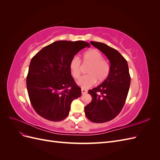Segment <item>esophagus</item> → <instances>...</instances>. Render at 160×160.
<instances>
[{
  "label": "esophagus",
  "instance_id": "esophagus-1",
  "mask_svg": "<svg viewBox=\"0 0 160 160\" xmlns=\"http://www.w3.org/2000/svg\"><path fill=\"white\" fill-rule=\"evenodd\" d=\"M81 93L82 94H85L88 93V90H86L85 89H81Z\"/></svg>",
  "mask_w": 160,
  "mask_h": 160
}]
</instances>
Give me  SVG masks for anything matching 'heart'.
<instances>
[{
  "label": "heart",
  "mask_w": 160,
  "mask_h": 160,
  "mask_svg": "<svg viewBox=\"0 0 160 160\" xmlns=\"http://www.w3.org/2000/svg\"><path fill=\"white\" fill-rule=\"evenodd\" d=\"M84 65H89L87 70L88 75L81 77L77 83L81 88L88 89L93 86L97 81L101 83L106 80L110 72L109 62L103 59V56L98 50L91 49L83 55ZM69 70L72 77L78 79L81 75L82 66L81 60L77 57H73L69 63Z\"/></svg>",
  "instance_id": "1"
}]
</instances>
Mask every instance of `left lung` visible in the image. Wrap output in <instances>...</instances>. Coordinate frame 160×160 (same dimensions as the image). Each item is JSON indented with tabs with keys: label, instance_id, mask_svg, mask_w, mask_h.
I'll list each match as a JSON object with an SVG mask.
<instances>
[{
	"label": "left lung",
	"instance_id": "left-lung-1",
	"mask_svg": "<svg viewBox=\"0 0 160 160\" xmlns=\"http://www.w3.org/2000/svg\"><path fill=\"white\" fill-rule=\"evenodd\" d=\"M90 42L108 57L110 72L102 83L88 91L92 101L85 107V113L91 122L105 123L114 119L123 108L131 77L127 61L117 50L102 42Z\"/></svg>",
	"mask_w": 160,
	"mask_h": 160
}]
</instances>
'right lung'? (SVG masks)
<instances>
[{
	"label": "right lung",
	"instance_id": "obj_1",
	"mask_svg": "<svg viewBox=\"0 0 160 160\" xmlns=\"http://www.w3.org/2000/svg\"><path fill=\"white\" fill-rule=\"evenodd\" d=\"M90 47L83 41H58L34 56L27 77V88L32 108L42 118L59 122L69 115L72 100L81 95L69 70L71 59Z\"/></svg>",
	"mask_w": 160,
	"mask_h": 160
}]
</instances>
